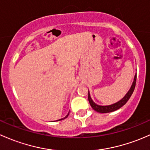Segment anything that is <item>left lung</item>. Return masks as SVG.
I'll list each match as a JSON object with an SVG mask.
<instances>
[{
	"mask_svg": "<svg viewBox=\"0 0 150 150\" xmlns=\"http://www.w3.org/2000/svg\"><path fill=\"white\" fill-rule=\"evenodd\" d=\"M136 80H137V74L135 75L134 78V81L133 83H132V86H131L130 89L128 91L127 94H126L125 96L121 100H119V101L116 102V103L111 104V105H98V104L95 103L93 102V100H92V98H91V96H90L89 91H88V100H89V103L91 104V107L93 108V109L94 111H97V112L99 113H109V112H112V111H116L119 108H120L121 107H122L124 104H126L127 101L129 100V99L130 98L131 96L132 95L134 91L135 88V86H136Z\"/></svg>",
	"mask_w": 150,
	"mask_h": 150,
	"instance_id": "8db88e82",
	"label": "left lung"
}]
</instances>
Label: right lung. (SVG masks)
<instances>
[{
	"mask_svg": "<svg viewBox=\"0 0 150 150\" xmlns=\"http://www.w3.org/2000/svg\"><path fill=\"white\" fill-rule=\"evenodd\" d=\"M68 115H69V113H68V114H67V116H65V117H64V118H63V119H59V120H57V121H60V120H63V119H66V118H67V116H68Z\"/></svg>",
	"mask_w": 150,
	"mask_h": 150,
	"instance_id": "right-lung-1",
	"label": "right lung"
}]
</instances>
